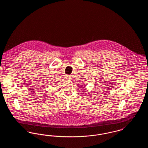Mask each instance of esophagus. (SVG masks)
<instances>
[{"instance_id":"obj_1","label":"esophagus","mask_w":148,"mask_h":148,"mask_svg":"<svg viewBox=\"0 0 148 148\" xmlns=\"http://www.w3.org/2000/svg\"><path fill=\"white\" fill-rule=\"evenodd\" d=\"M66 79H67V80H68V81H71V80H72L71 76V75H67V77H66Z\"/></svg>"}]
</instances>
